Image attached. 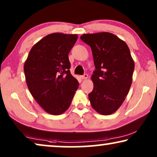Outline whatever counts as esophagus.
<instances>
[{"instance_id":"obj_1","label":"esophagus","mask_w":157,"mask_h":157,"mask_svg":"<svg viewBox=\"0 0 157 157\" xmlns=\"http://www.w3.org/2000/svg\"><path fill=\"white\" fill-rule=\"evenodd\" d=\"M88 77H89V76H88L87 74H83V76H81V78H82L83 80H84V79H86Z\"/></svg>"}]
</instances>
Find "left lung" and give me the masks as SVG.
Returning a JSON list of instances; mask_svg holds the SVG:
<instances>
[{
    "label": "left lung",
    "instance_id": "1",
    "mask_svg": "<svg viewBox=\"0 0 157 157\" xmlns=\"http://www.w3.org/2000/svg\"><path fill=\"white\" fill-rule=\"evenodd\" d=\"M80 38L91 47L96 68L90 102L98 113L111 114L121 106L132 85L134 62L129 48L108 32L83 34Z\"/></svg>",
    "mask_w": 157,
    "mask_h": 157
}]
</instances>
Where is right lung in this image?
<instances>
[{"instance_id": "add662e5", "label": "right lung", "mask_w": 157, "mask_h": 157, "mask_svg": "<svg viewBox=\"0 0 157 157\" xmlns=\"http://www.w3.org/2000/svg\"><path fill=\"white\" fill-rule=\"evenodd\" d=\"M77 38L74 34H49L34 45L25 62L28 88L50 114L65 112L78 88V81L71 74L68 59Z\"/></svg>"}]
</instances>
